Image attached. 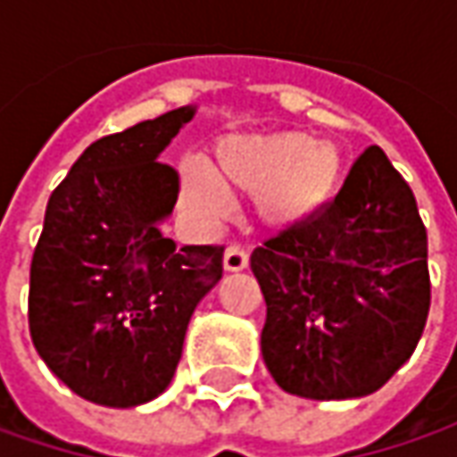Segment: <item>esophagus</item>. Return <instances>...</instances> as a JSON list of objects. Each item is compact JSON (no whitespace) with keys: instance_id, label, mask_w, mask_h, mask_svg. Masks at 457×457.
I'll return each instance as SVG.
<instances>
[{"instance_id":"34e87169","label":"esophagus","mask_w":457,"mask_h":457,"mask_svg":"<svg viewBox=\"0 0 457 457\" xmlns=\"http://www.w3.org/2000/svg\"><path fill=\"white\" fill-rule=\"evenodd\" d=\"M246 264H249V256L241 246H228L223 252V270L226 272H241V270H246Z\"/></svg>"}]
</instances>
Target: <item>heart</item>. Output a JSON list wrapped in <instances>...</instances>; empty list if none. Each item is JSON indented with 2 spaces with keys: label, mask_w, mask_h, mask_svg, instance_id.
<instances>
[{
  "label": "heart",
  "mask_w": 457,
  "mask_h": 457,
  "mask_svg": "<svg viewBox=\"0 0 457 457\" xmlns=\"http://www.w3.org/2000/svg\"><path fill=\"white\" fill-rule=\"evenodd\" d=\"M343 178L341 150L312 134L226 139L211 157V172L193 160L180 165V201L190 216L216 223L228 213L226 193L256 198V216L270 231H290L323 213Z\"/></svg>",
  "instance_id": "heart-1"
}]
</instances>
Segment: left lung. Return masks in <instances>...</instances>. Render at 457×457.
Returning <instances> with one entry per match:
<instances>
[{
	"instance_id": "8db88e82",
	"label": "left lung",
	"mask_w": 457,
	"mask_h": 457,
	"mask_svg": "<svg viewBox=\"0 0 457 457\" xmlns=\"http://www.w3.org/2000/svg\"><path fill=\"white\" fill-rule=\"evenodd\" d=\"M267 303L262 356L287 395L359 399L404 366L430 310L428 231L381 147L320 216L252 254Z\"/></svg>"
}]
</instances>
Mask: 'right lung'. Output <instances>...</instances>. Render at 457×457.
Here are the masks:
<instances>
[{
  "label": "right lung",
  "mask_w": 457,
  "mask_h": 457,
  "mask_svg": "<svg viewBox=\"0 0 457 457\" xmlns=\"http://www.w3.org/2000/svg\"><path fill=\"white\" fill-rule=\"evenodd\" d=\"M180 106L86 147L45 208L29 267V333L83 399L129 410L165 392L195 307L219 285L220 246L162 234L178 172L160 154L195 116Z\"/></svg>",
  "instance_id": "add662e5"
}]
</instances>
